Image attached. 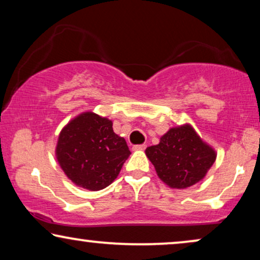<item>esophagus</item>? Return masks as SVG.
Wrapping results in <instances>:
<instances>
[{"label":"esophagus","instance_id":"obj_1","mask_svg":"<svg viewBox=\"0 0 260 260\" xmlns=\"http://www.w3.org/2000/svg\"><path fill=\"white\" fill-rule=\"evenodd\" d=\"M147 148V145L145 144H136V145H134L133 147V150H144V149Z\"/></svg>","mask_w":260,"mask_h":260}]
</instances>
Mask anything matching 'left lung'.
<instances>
[{
    "instance_id": "8db88e82",
    "label": "left lung",
    "mask_w": 260,
    "mask_h": 260,
    "mask_svg": "<svg viewBox=\"0 0 260 260\" xmlns=\"http://www.w3.org/2000/svg\"><path fill=\"white\" fill-rule=\"evenodd\" d=\"M159 179L172 188L183 189L202 180L216 154L202 142L190 125L172 127L157 145L145 149Z\"/></svg>"
}]
</instances>
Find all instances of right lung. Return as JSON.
Instances as JSON below:
<instances>
[{
	"mask_svg": "<svg viewBox=\"0 0 260 260\" xmlns=\"http://www.w3.org/2000/svg\"><path fill=\"white\" fill-rule=\"evenodd\" d=\"M55 154L73 183L95 191L115 181L131 152L125 140L113 133L111 120L84 112L61 130Z\"/></svg>",
	"mask_w": 260,
	"mask_h": 260,
	"instance_id": "add662e5",
	"label": "right lung"
}]
</instances>
